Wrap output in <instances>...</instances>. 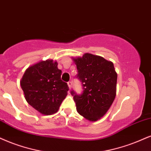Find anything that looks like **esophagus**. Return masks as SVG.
Instances as JSON below:
<instances>
[{"instance_id":"1","label":"esophagus","mask_w":151,"mask_h":151,"mask_svg":"<svg viewBox=\"0 0 151 151\" xmlns=\"http://www.w3.org/2000/svg\"><path fill=\"white\" fill-rule=\"evenodd\" d=\"M68 88H69V90H70L71 89V87H72V83L71 82H68Z\"/></svg>"}]
</instances>
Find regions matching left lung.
Instances as JSON below:
<instances>
[{
  "label": "left lung",
  "instance_id": "left-lung-1",
  "mask_svg": "<svg viewBox=\"0 0 151 151\" xmlns=\"http://www.w3.org/2000/svg\"><path fill=\"white\" fill-rule=\"evenodd\" d=\"M72 59L84 90L81 95L71 92L76 109L86 120L95 122L107 113L114 101L118 74L112 61L100 56L85 53Z\"/></svg>",
  "mask_w": 151,
  "mask_h": 151
}]
</instances>
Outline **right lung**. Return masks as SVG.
<instances>
[{"instance_id":"right-lung-1","label":"right lung","mask_w":151,"mask_h":151,"mask_svg":"<svg viewBox=\"0 0 151 151\" xmlns=\"http://www.w3.org/2000/svg\"><path fill=\"white\" fill-rule=\"evenodd\" d=\"M57 65L53 59L39 61L25 70L20 81L28 104L42 115L57 113L68 94V85L61 80Z\"/></svg>"}]
</instances>
